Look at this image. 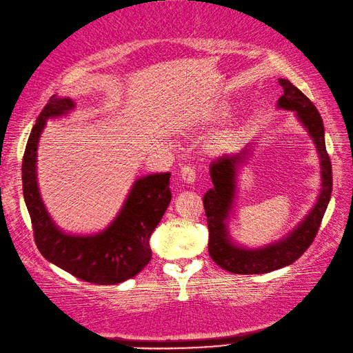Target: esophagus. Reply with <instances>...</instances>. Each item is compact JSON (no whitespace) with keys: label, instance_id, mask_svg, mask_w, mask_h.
<instances>
[{"label":"esophagus","instance_id":"1","mask_svg":"<svg viewBox=\"0 0 353 353\" xmlns=\"http://www.w3.org/2000/svg\"><path fill=\"white\" fill-rule=\"evenodd\" d=\"M181 178L184 179L185 183H195V178H196V174H195V169H193L192 166H183L181 168Z\"/></svg>","mask_w":353,"mask_h":353}]
</instances>
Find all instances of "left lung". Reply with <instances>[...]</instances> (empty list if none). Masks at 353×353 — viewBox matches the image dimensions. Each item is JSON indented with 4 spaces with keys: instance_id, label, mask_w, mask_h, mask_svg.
Wrapping results in <instances>:
<instances>
[{
    "instance_id": "1",
    "label": "left lung",
    "mask_w": 353,
    "mask_h": 353,
    "mask_svg": "<svg viewBox=\"0 0 353 353\" xmlns=\"http://www.w3.org/2000/svg\"><path fill=\"white\" fill-rule=\"evenodd\" d=\"M279 83L283 88V96L279 99L277 106L296 112V117L306 128L317 148L321 166V190L312 210L283 239L262 248H243L232 241L227 224L236 195V174L241 164L245 163L254 143H248L239 152L222 155L214 160L210 164L213 187L207 190L203 199L208 225V253L222 270L234 274H263L296 262L317 236L332 192V166L326 152L321 116L297 86L286 79H279Z\"/></svg>"
}]
</instances>
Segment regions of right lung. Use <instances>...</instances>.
I'll return each instance as SVG.
<instances>
[{
    "label": "right lung",
    "mask_w": 353,
    "mask_h": 353,
    "mask_svg": "<svg viewBox=\"0 0 353 353\" xmlns=\"http://www.w3.org/2000/svg\"><path fill=\"white\" fill-rule=\"evenodd\" d=\"M74 110L68 97L52 96L41 111L28 137L23 158V192L32 219L36 247L48 262L74 277L96 285L125 282L146 267L152 251L149 237L172 199L170 174H154L137 179L120 213L103 232L90 236L67 234L54 225L42 203L36 181V150L47 119Z\"/></svg>",
    "instance_id": "1"
}]
</instances>
